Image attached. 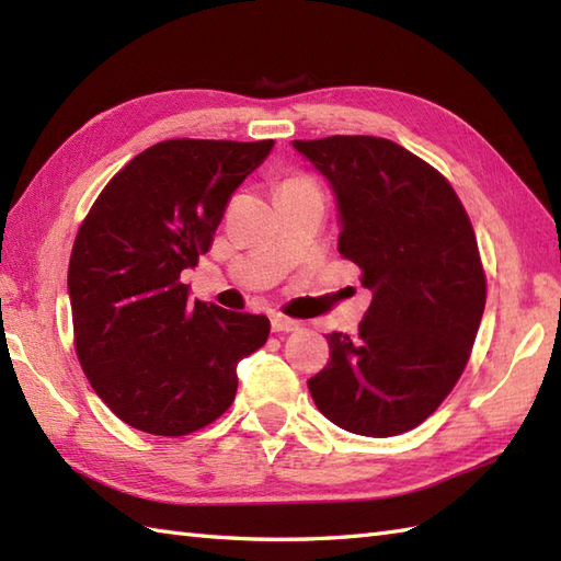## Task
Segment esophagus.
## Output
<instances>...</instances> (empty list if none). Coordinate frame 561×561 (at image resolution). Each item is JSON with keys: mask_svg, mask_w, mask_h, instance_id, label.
Returning a JSON list of instances; mask_svg holds the SVG:
<instances>
[{"mask_svg": "<svg viewBox=\"0 0 561 561\" xmlns=\"http://www.w3.org/2000/svg\"><path fill=\"white\" fill-rule=\"evenodd\" d=\"M299 328H301L299 320L287 318V316H282V313H274L272 316V330L274 332H291V330H299Z\"/></svg>", "mask_w": 561, "mask_h": 561, "instance_id": "obj_1", "label": "esophagus"}]
</instances>
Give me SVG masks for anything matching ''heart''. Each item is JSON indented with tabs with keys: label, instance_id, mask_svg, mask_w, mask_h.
<instances>
[{
	"label": "heart",
	"instance_id": "b5f03b06",
	"mask_svg": "<svg viewBox=\"0 0 561 561\" xmlns=\"http://www.w3.org/2000/svg\"><path fill=\"white\" fill-rule=\"evenodd\" d=\"M296 183H308V181H306V178H289V181L284 185H296Z\"/></svg>",
	"mask_w": 561,
	"mask_h": 561
}]
</instances>
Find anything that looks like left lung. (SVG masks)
I'll list each match as a JSON object with an SVG mask.
<instances>
[{
  "label": "left lung",
  "instance_id": "obj_1",
  "mask_svg": "<svg viewBox=\"0 0 561 561\" xmlns=\"http://www.w3.org/2000/svg\"><path fill=\"white\" fill-rule=\"evenodd\" d=\"M294 149L332 185L337 250L374 291L359 335H328L330 362L308 390L352 434L410 432L458 383L484 313L468 211L444 175L390 139L335 135Z\"/></svg>",
  "mask_w": 561,
  "mask_h": 561
}]
</instances>
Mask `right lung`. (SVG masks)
<instances>
[{"label":"right lung","instance_id":"right-lung-1","mask_svg":"<svg viewBox=\"0 0 561 561\" xmlns=\"http://www.w3.org/2000/svg\"><path fill=\"white\" fill-rule=\"evenodd\" d=\"M274 141L169 139L137 153L93 202L69 257L79 364L115 416L185 436L231 408L236 366L267 342L265 316L190 301L236 187Z\"/></svg>","mask_w":561,"mask_h":561}]
</instances>
